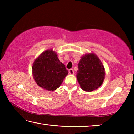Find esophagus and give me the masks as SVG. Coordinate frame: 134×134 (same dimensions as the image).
I'll return each instance as SVG.
<instances>
[{
  "label": "esophagus",
  "instance_id": "esophagus-1",
  "mask_svg": "<svg viewBox=\"0 0 134 134\" xmlns=\"http://www.w3.org/2000/svg\"><path fill=\"white\" fill-rule=\"evenodd\" d=\"M69 72L70 74H71V75H73V74H74V71L72 69H70L69 71Z\"/></svg>",
  "mask_w": 134,
  "mask_h": 134
}]
</instances>
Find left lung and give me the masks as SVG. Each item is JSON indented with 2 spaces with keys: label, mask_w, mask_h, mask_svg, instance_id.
Masks as SVG:
<instances>
[{
  "label": "left lung",
  "mask_w": 134,
  "mask_h": 134,
  "mask_svg": "<svg viewBox=\"0 0 134 134\" xmlns=\"http://www.w3.org/2000/svg\"><path fill=\"white\" fill-rule=\"evenodd\" d=\"M77 79L80 87L86 92H92L102 85L105 70L97 55L90 53L81 57L78 64Z\"/></svg>",
  "instance_id": "8db88e82"
}]
</instances>
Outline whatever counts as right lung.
Segmentation results:
<instances>
[{"instance_id":"add662e5","label":"right lung","mask_w":134,"mask_h":134,"mask_svg":"<svg viewBox=\"0 0 134 134\" xmlns=\"http://www.w3.org/2000/svg\"><path fill=\"white\" fill-rule=\"evenodd\" d=\"M32 70L36 83L48 91H54L60 87L68 74L64 64L59 60L53 49L42 52L35 59Z\"/></svg>"}]
</instances>
